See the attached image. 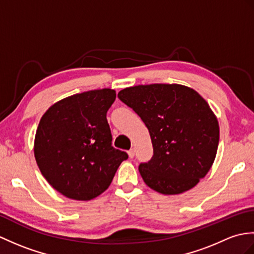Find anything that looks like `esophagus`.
<instances>
[{
  "instance_id": "obj_1",
  "label": "esophagus",
  "mask_w": 254,
  "mask_h": 254,
  "mask_svg": "<svg viewBox=\"0 0 254 254\" xmlns=\"http://www.w3.org/2000/svg\"><path fill=\"white\" fill-rule=\"evenodd\" d=\"M127 154H128V157L132 159V158H134V156H135V151H134V149H131V150L127 151Z\"/></svg>"
}]
</instances>
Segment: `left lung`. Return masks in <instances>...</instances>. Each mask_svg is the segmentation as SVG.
Listing matches in <instances>:
<instances>
[{"label": "left lung", "instance_id": "left-lung-1", "mask_svg": "<svg viewBox=\"0 0 254 254\" xmlns=\"http://www.w3.org/2000/svg\"><path fill=\"white\" fill-rule=\"evenodd\" d=\"M118 97L140 117L150 134L154 156L138 167L147 186L163 194H179L207 175L216 156L220 127L198 92L156 83L123 88Z\"/></svg>", "mask_w": 254, "mask_h": 254}]
</instances>
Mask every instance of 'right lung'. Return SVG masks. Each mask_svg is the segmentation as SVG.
Returning a JSON list of instances; mask_svg holds the SVG:
<instances>
[{"mask_svg":"<svg viewBox=\"0 0 254 254\" xmlns=\"http://www.w3.org/2000/svg\"><path fill=\"white\" fill-rule=\"evenodd\" d=\"M116 99L111 88L87 91L52 105L34 137V157L49 184L67 198L91 200L113 182L127 160L111 145L107 111Z\"/></svg>","mask_w":254,"mask_h":254,"instance_id":"add662e5","label":"right lung"}]
</instances>
